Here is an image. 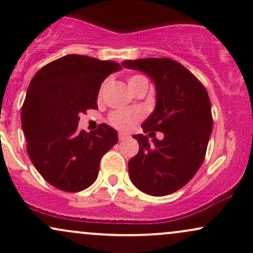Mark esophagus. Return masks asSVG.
Wrapping results in <instances>:
<instances>
[{
    "label": "esophagus",
    "mask_w": 253,
    "mask_h": 253,
    "mask_svg": "<svg viewBox=\"0 0 253 253\" xmlns=\"http://www.w3.org/2000/svg\"><path fill=\"white\" fill-rule=\"evenodd\" d=\"M118 138H119V140H120V141H124V140H126V139H127V135L123 134V133H119Z\"/></svg>",
    "instance_id": "esophagus-1"
}]
</instances>
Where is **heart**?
<instances>
[{"instance_id":"heart-1","label":"heart","mask_w":253,"mask_h":253,"mask_svg":"<svg viewBox=\"0 0 253 253\" xmlns=\"http://www.w3.org/2000/svg\"><path fill=\"white\" fill-rule=\"evenodd\" d=\"M127 82L130 89L136 91L143 84H147V78L140 74H133L127 77ZM102 90L103 86L100 90V95L102 94ZM143 117L144 113L140 109H117L109 113L108 123L120 130H129Z\"/></svg>"}]
</instances>
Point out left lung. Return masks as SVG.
Instances as JSON below:
<instances>
[{"instance_id":"obj_1","label":"left lung","mask_w":253,"mask_h":253,"mask_svg":"<svg viewBox=\"0 0 253 253\" xmlns=\"http://www.w3.org/2000/svg\"><path fill=\"white\" fill-rule=\"evenodd\" d=\"M123 66L153 80L156 109L141 128L150 136L151 130L165 133L162 141L133 135L139 152L128 162L129 177L149 195H169L184 187L205 161L213 128L210 96L188 69L170 58L124 60Z\"/></svg>"}]
</instances>
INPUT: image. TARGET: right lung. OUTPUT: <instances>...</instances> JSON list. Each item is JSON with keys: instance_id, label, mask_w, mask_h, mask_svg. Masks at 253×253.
<instances>
[{"instance_id": "1", "label": "right lung", "mask_w": 253, "mask_h": 253, "mask_svg": "<svg viewBox=\"0 0 253 253\" xmlns=\"http://www.w3.org/2000/svg\"><path fill=\"white\" fill-rule=\"evenodd\" d=\"M121 65L68 54L46 64L32 78L21 108L27 153L38 172L63 191L84 190L96 181L102 156L118 143L108 125L78 130L80 114L97 109L101 83Z\"/></svg>"}]
</instances>
